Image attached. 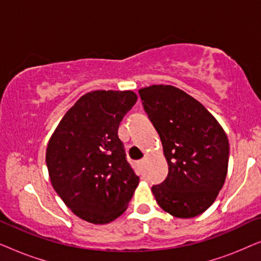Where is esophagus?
Returning <instances> with one entry per match:
<instances>
[{
  "label": "esophagus",
  "instance_id": "34e87169",
  "mask_svg": "<svg viewBox=\"0 0 261 261\" xmlns=\"http://www.w3.org/2000/svg\"><path fill=\"white\" fill-rule=\"evenodd\" d=\"M139 164H140V165H142V164H144V160H140V162H139Z\"/></svg>",
  "mask_w": 261,
  "mask_h": 261
}]
</instances>
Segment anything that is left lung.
Instances as JSON below:
<instances>
[{
  "label": "left lung",
  "mask_w": 261,
  "mask_h": 261,
  "mask_svg": "<svg viewBox=\"0 0 261 261\" xmlns=\"http://www.w3.org/2000/svg\"><path fill=\"white\" fill-rule=\"evenodd\" d=\"M149 120L163 144L169 174L152 187L164 212L191 219L215 202L228 171L226 132L204 106L172 85L139 90Z\"/></svg>",
  "instance_id": "1"
}]
</instances>
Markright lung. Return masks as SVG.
Instances as JSON below:
<instances>
[{"label": "right lung", "mask_w": 261, "mask_h": 261, "mask_svg": "<svg viewBox=\"0 0 261 261\" xmlns=\"http://www.w3.org/2000/svg\"><path fill=\"white\" fill-rule=\"evenodd\" d=\"M137 99L130 90L88 92L67 110L49 138L46 164L52 187L87 222L116 220L139 185L117 135Z\"/></svg>", "instance_id": "1"}]
</instances>
